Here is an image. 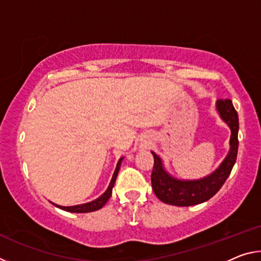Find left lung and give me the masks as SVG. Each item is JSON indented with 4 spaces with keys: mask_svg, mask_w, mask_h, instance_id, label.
I'll list each match as a JSON object with an SVG mask.
<instances>
[{
    "mask_svg": "<svg viewBox=\"0 0 261 261\" xmlns=\"http://www.w3.org/2000/svg\"><path fill=\"white\" fill-rule=\"evenodd\" d=\"M216 110L231 130L230 149L220 167L200 179L185 180L170 176L163 168L161 159L152 152L154 167L151 175L152 188L162 202L175 206H193L211 199L226 182L236 162L238 151V115L230 99L216 101Z\"/></svg>",
    "mask_w": 261,
    "mask_h": 261,
    "instance_id": "8db88e82",
    "label": "left lung"
}]
</instances>
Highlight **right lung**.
I'll use <instances>...</instances> for the list:
<instances>
[{
    "label": "right lung",
    "mask_w": 261,
    "mask_h": 261,
    "mask_svg": "<svg viewBox=\"0 0 261 261\" xmlns=\"http://www.w3.org/2000/svg\"><path fill=\"white\" fill-rule=\"evenodd\" d=\"M122 160H123V158H121L120 160H118V162H117L116 169H115V171H114L113 178H112V180H110L108 189L106 190V192L102 194V196H100V197L98 198V199H95V200H93V201H90V202H86V204L76 205V206H67V207H65V206L56 205V204H54V202H51V204L55 205L56 207H59V208H61V210H63V211L71 212V213H88V212H94V211L100 210L101 207H102V206L106 204V202L108 201L110 196H112L113 187H114V184H115V180H116L118 170H120Z\"/></svg>",
    "instance_id": "add662e5"
}]
</instances>
